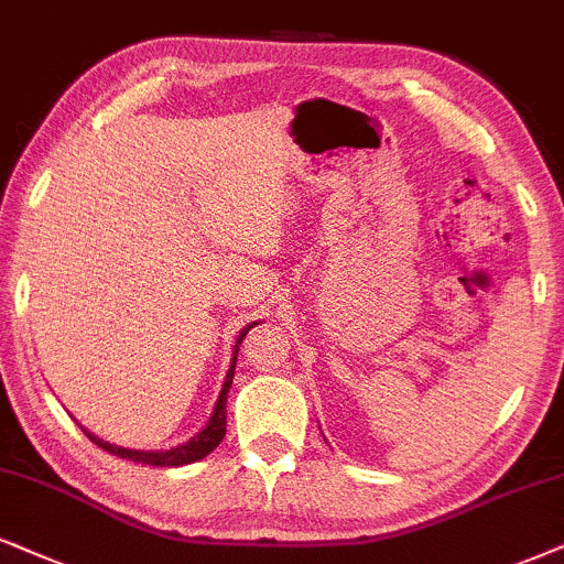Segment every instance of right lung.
Wrapping results in <instances>:
<instances>
[{
    "label": "right lung",
    "instance_id": "add662e5",
    "mask_svg": "<svg viewBox=\"0 0 564 564\" xmlns=\"http://www.w3.org/2000/svg\"><path fill=\"white\" fill-rule=\"evenodd\" d=\"M258 323L241 327L239 335H237V344H234V351H231V365H229V372H226V380H224V388H220L218 393V401L213 405V413L208 419V424L199 430L195 437L182 442V445L176 447H169V451H132V447H122V445H111V442H106L101 437H96V434L88 432L83 426L85 437L90 442H96L98 447L106 453L117 455V458H127L132 463H145V466H159V468H174V466H187V463H195V460H203L205 455H210L216 447L220 445V440L226 437V398H229V390H231V382H234V369H237V356H239V346L241 340H245V335L249 333V327H254Z\"/></svg>",
    "mask_w": 564,
    "mask_h": 564
}]
</instances>
